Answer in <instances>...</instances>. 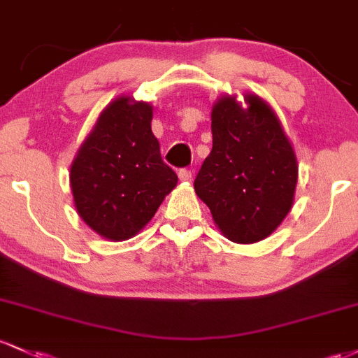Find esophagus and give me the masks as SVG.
<instances>
[{"label":"esophagus","mask_w":358,"mask_h":358,"mask_svg":"<svg viewBox=\"0 0 358 358\" xmlns=\"http://www.w3.org/2000/svg\"><path fill=\"white\" fill-rule=\"evenodd\" d=\"M178 176H180V180H182V182H190V180H192V171L187 170V168H183V170L178 171Z\"/></svg>","instance_id":"obj_1"}]
</instances>
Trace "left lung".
I'll return each instance as SVG.
<instances>
[{"mask_svg":"<svg viewBox=\"0 0 358 358\" xmlns=\"http://www.w3.org/2000/svg\"><path fill=\"white\" fill-rule=\"evenodd\" d=\"M224 95L212 105V151L195 194L229 241L268 238L294 206L299 164L277 113L263 98Z\"/></svg>","mask_w":358,"mask_h":358,"instance_id":"left-lung-1","label":"left lung"}]
</instances>
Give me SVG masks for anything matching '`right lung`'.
Wrapping results in <instances>:
<instances>
[{"label": "right lung", "mask_w": 358, "mask_h": 358, "mask_svg": "<svg viewBox=\"0 0 358 358\" xmlns=\"http://www.w3.org/2000/svg\"><path fill=\"white\" fill-rule=\"evenodd\" d=\"M151 120L152 105L120 95L101 110L71 163L78 215L108 241L136 236L178 183L161 159Z\"/></svg>", "instance_id": "obj_1"}]
</instances>
